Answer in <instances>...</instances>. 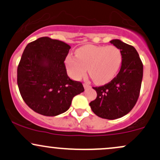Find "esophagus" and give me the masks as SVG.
I'll return each instance as SVG.
<instances>
[{
    "mask_svg": "<svg viewBox=\"0 0 160 160\" xmlns=\"http://www.w3.org/2000/svg\"><path fill=\"white\" fill-rule=\"evenodd\" d=\"M83 87H84V89H88V88H90L91 86H89V85H88V84H86V83H84V84H83Z\"/></svg>",
    "mask_w": 160,
    "mask_h": 160,
    "instance_id": "esophagus-1",
    "label": "esophagus"
}]
</instances>
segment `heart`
Wrapping results in <instances>:
<instances>
[{
	"label": "heart",
	"mask_w": 160,
	"mask_h": 160,
	"mask_svg": "<svg viewBox=\"0 0 160 160\" xmlns=\"http://www.w3.org/2000/svg\"><path fill=\"white\" fill-rule=\"evenodd\" d=\"M76 56L66 57L65 62L68 74L74 80H80L88 70L97 84H105L113 80L122 63L120 49L114 46L86 45L77 49Z\"/></svg>",
	"instance_id": "1"
}]
</instances>
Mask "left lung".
Returning <instances> with one entry per match:
<instances>
[{"mask_svg":"<svg viewBox=\"0 0 160 160\" xmlns=\"http://www.w3.org/2000/svg\"><path fill=\"white\" fill-rule=\"evenodd\" d=\"M110 42L122 53L120 72L108 84L93 87L97 97L89 105L98 117L115 120L127 114L136 104L143 78V64L132 46L118 39Z\"/></svg>","mask_w":160,"mask_h":160,"instance_id":"8db88e82","label":"left lung"}]
</instances>
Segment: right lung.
Returning <instances> with one entry per match:
<instances>
[{
    "instance_id": "add662e5",
    "label": "right lung",
    "mask_w": 160,
    "mask_h": 160,
    "mask_svg": "<svg viewBox=\"0 0 160 160\" xmlns=\"http://www.w3.org/2000/svg\"><path fill=\"white\" fill-rule=\"evenodd\" d=\"M71 47L43 37L28 43L17 69V83L24 102L36 113L55 117L69 109L84 88L68 76L64 62Z\"/></svg>"
}]
</instances>
